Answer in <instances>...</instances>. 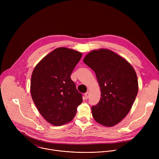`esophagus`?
<instances>
[{"label": "esophagus", "mask_w": 159, "mask_h": 159, "mask_svg": "<svg viewBox=\"0 0 159 159\" xmlns=\"http://www.w3.org/2000/svg\"><path fill=\"white\" fill-rule=\"evenodd\" d=\"M84 96H85V99H87L89 98V92L86 93L84 94Z\"/></svg>", "instance_id": "obj_1"}]
</instances>
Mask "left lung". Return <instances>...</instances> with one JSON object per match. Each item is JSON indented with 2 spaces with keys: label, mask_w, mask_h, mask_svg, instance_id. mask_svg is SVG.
<instances>
[{
  "label": "left lung",
  "mask_w": 159,
  "mask_h": 159,
  "mask_svg": "<svg viewBox=\"0 0 159 159\" xmlns=\"http://www.w3.org/2000/svg\"><path fill=\"white\" fill-rule=\"evenodd\" d=\"M84 62L96 74L101 89L99 103L91 107L96 122L113 126L130 111L139 91L137 75L123 57L106 48L90 52Z\"/></svg>",
  "instance_id": "8db88e82"
}]
</instances>
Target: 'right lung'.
<instances>
[{"instance_id": "obj_1", "label": "right lung", "mask_w": 159, "mask_h": 159, "mask_svg": "<svg viewBox=\"0 0 159 159\" xmlns=\"http://www.w3.org/2000/svg\"><path fill=\"white\" fill-rule=\"evenodd\" d=\"M82 54L60 47L43 58L31 75L30 91L37 109L43 118L53 126L71 121L82 102L70 75Z\"/></svg>"}]
</instances>
